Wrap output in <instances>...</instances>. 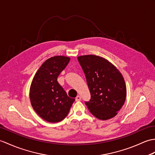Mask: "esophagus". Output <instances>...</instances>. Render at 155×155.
I'll list each match as a JSON object with an SVG mask.
<instances>
[{
	"label": "esophagus",
	"instance_id": "1",
	"mask_svg": "<svg viewBox=\"0 0 155 155\" xmlns=\"http://www.w3.org/2000/svg\"><path fill=\"white\" fill-rule=\"evenodd\" d=\"M75 100H76V101H77V102H78V101H81V96L78 95V96L76 97V98H75Z\"/></svg>",
	"mask_w": 155,
	"mask_h": 155
}]
</instances>
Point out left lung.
Masks as SVG:
<instances>
[{"mask_svg": "<svg viewBox=\"0 0 155 155\" xmlns=\"http://www.w3.org/2000/svg\"><path fill=\"white\" fill-rule=\"evenodd\" d=\"M83 70L91 94L86 102L96 118L107 120L115 117L125 103L127 91L121 73L112 63L94 55L77 57Z\"/></svg>", "mask_w": 155, "mask_h": 155, "instance_id": "1", "label": "left lung"}]
</instances>
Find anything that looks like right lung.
<instances>
[{
	"label": "right lung",
	"mask_w": 155,
	"mask_h": 155,
	"mask_svg": "<svg viewBox=\"0 0 155 155\" xmlns=\"http://www.w3.org/2000/svg\"><path fill=\"white\" fill-rule=\"evenodd\" d=\"M69 61V57L65 56L51 57L41 64L31 81V105L39 116L50 123L64 119L74 101L57 82V77Z\"/></svg>",
	"instance_id": "1"
}]
</instances>
